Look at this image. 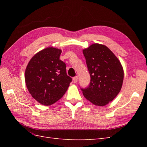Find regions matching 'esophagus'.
I'll return each instance as SVG.
<instances>
[{
    "label": "esophagus",
    "instance_id": "34e87169",
    "mask_svg": "<svg viewBox=\"0 0 147 147\" xmlns=\"http://www.w3.org/2000/svg\"><path fill=\"white\" fill-rule=\"evenodd\" d=\"M73 81L75 83H76L78 82V77L77 76H75L74 77H73Z\"/></svg>",
    "mask_w": 147,
    "mask_h": 147
}]
</instances>
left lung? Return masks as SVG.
I'll return each mask as SVG.
<instances>
[{
	"instance_id": "left-lung-1",
	"label": "left lung",
	"mask_w": 147,
	"mask_h": 147,
	"mask_svg": "<svg viewBox=\"0 0 147 147\" xmlns=\"http://www.w3.org/2000/svg\"><path fill=\"white\" fill-rule=\"evenodd\" d=\"M91 82L81 88L84 97L92 104L104 106L121 90L124 78L123 67L113 53L105 45L92 44L83 50Z\"/></svg>"
}]
</instances>
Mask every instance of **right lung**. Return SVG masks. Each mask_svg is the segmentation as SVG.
I'll return each mask as SVG.
<instances>
[{
	"label": "right lung",
	"mask_w": 147,
	"mask_h": 147,
	"mask_svg": "<svg viewBox=\"0 0 147 147\" xmlns=\"http://www.w3.org/2000/svg\"><path fill=\"white\" fill-rule=\"evenodd\" d=\"M60 49L48 47L36 53L25 71L26 86L40 104L55 103L67 90L72 78L67 75L66 65L59 59Z\"/></svg>",
	"instance_id": "obj_1"
}]
</instances>
